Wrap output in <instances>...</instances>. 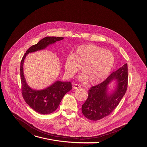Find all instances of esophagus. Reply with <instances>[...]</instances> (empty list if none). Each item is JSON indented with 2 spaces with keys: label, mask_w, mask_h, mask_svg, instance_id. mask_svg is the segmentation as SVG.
<instances>
[{
  "label": "esophagus",
  "mask_w": 147,
  "mask_h": 147,
  "mask_svg": "<svg viewBox=\"0 0 147 147\" xmlns=\"http://www.w3.org/2000/svg\"><path fill=\"white\" fill-rule=\"evenodd\" d=\"M80 87H81V86L78 84H73V88L74 89H77V88H79Z\"/></svg>",
  "instance_id": "1"
}]
</instances>
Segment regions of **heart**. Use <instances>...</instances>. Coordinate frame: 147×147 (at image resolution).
<instances>
[{
	"label": "heart",
	"mask_w": 147,
	"mask_h": 147,
	"mask_svg": "<svg viewBox=\"0 0 147 147\" xmlns=\"http://www.w3.org/2000/svg\"><path fill=\"white\" fill-rule=\"evenodd\" d=\"M114 56L107 50L94 45H86L77 47L73 55L66 57L64 70L69 77L74 76L82 67L81 81L96 85L108 77L114 64Z\"/></svg>",
	"instance_id": "b5f03b06"
}]
</instances>
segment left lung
I'll list each match as a JSON object with an SVG mask.
<instances>
[{
    "label": "left lung",
    "mask_w": 147,
    "mask_h": 147,
    "mask_svg": "<svg viewBox=\"0 0 147 147\" xmlns=\"http://www.w3.org/2000/svg\"><path fill=\"white\" fill-rule=\"evenodd\" d=\"M114 79L117 80V87L111 95L106 93L109 83ZM128 65L111 73L101 83L88 90V96L83 104L82 111L88 119L97 121L110 115L119 104L125 95L128 87Z\"/></svg>",
    "instance_id": "8db88e82"
}]
</instances>
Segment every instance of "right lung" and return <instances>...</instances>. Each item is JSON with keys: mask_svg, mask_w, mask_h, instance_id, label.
Segmentation results:
<instances>
[{"mask_svg": "<svg viewBox=\"0 0 147 147\" xmlns=\"http://www.w3.org/2000/svg\"><path fill=\"white\" fill-rule=\"evenodd\" d=\"M63 37H46L37 44L32 46L24 55L20 63V79L22 93L24 101L35 111L42 114H49L55 111L67 92L71 90L70 82L57 81L51 86L42 90H34L30 88L26 82L23 75V64L28 53L45 49L48 45L63 40Z\"/></svg>", "mask_w": 147, "mask_h": 147, "instance_id": "1", "label": "right lung"}]
</instances>
